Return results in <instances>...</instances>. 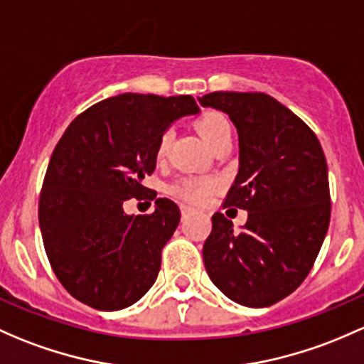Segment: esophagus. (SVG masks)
<instances>
[{
    "label": "esophagus",
    "instance_id": "1",
    "mask_svg": "<svg viewBox=\"0 0 364 364\" xmlns=\"http://www.w3.org/2000/svg\"><path fill=\"white\" fill-rule=\"evenodd\" d=\"M192 213H193L192 208H188V205H181V216L183 218L190 216V214H192Z\"/></svg>",
    "mask_w": 364,
    "mask_h": 364
}]
</instances>
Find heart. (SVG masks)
<instances>
[{
	"mask_svg": "<svg viewBox=\"0 0 364 364\" xmlns=\"http://www.w3.org/2000/svg\"><path fill=\"white\" fill-rule=\"evenodd\" d=\"M195 129L202 136V139L209 144V146L216 148L227 137H232V125L225 114L211 112L205 113L195 122ZM171 144V132L166 131L159 137L156 143V156L162 159L166 153L169 151ZM218 186V181L213 178H195V176H188V178H181L171 186V193L178 195V197L185 198V200L193 202V204H200L205 198L211 195V192Z\"/></svg>",
	"mask_w": 364,
	"mask_h": 364,
	"instance_id": "heart-1",
	"label": "heart"
}]
</instances>
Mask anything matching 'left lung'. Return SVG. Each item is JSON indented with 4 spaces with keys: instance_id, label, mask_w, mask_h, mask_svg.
I'll list each match as a JSON object with an SVG mask.
<instances>
[{
    "instance_id": "8db88e82",
    "label": "left lung",
    "mask_w": 364,
    "mask_h": 364,
    "mask_svg": "<svg viewBox=\"0 0 364 364\" xmlns=\"http://www.w3.org/2000/svg\"><path fill=\"white\" fill-rule=\"evenodd\" d=\"M202 106L227 113L239 132V172L223 208L247 211L240 232L214 213L204 265L221 293L269 307L305 281L330 225L328 166L312 129L263 92H211Z\"/></svg>"
}]
</instances>
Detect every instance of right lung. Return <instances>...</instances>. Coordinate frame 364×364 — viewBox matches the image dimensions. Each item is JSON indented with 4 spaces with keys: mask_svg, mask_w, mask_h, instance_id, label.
I'll return each mask as SVG.
<instances>
[{
    "mask_svg": "<svg viewBox=\"0 0 364 364\" xmlns=\"http://www.w3.org/2000/svg\"><path fill=\"white\" fill-rule=\"evenodd\" d=\"M197 112L192 95L120 94L80 113L53 148L38 218L53 274L82 304L120 311L156 281L181 213L156 198L153 213L129 216L124 202L156 197L143 179L155 171L159 137Z\"/></svg>",
    "mask_w": 364,
    "mask_h": 364,
    "instance_id": "right-lung-1",
    "label": "right lung"
}]
</instances>
